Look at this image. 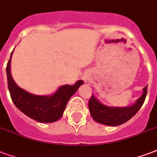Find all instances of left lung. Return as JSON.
I'll return each mask as SVG.
<instances>
[{
    "instance_id": "8db88e82",
    "label": "left lung",
    "mask_w": 157,
    "mask_h": 157,
    "mask_svg": "<svg viewBox=\"0 0 157 157\" xmlns=\"http://www.w3.org/2000/svg\"><path fill=\"white\" fill-rule=\"evenodd\" d=\"M147 93V86L143 88L141 96L128 107H109L98 101L94 95H92L88 102V108L94 121L107 126H119L130 120L143 105Z\"/></svg>"
}]
</instances>
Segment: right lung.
I'll list each match as a JSON object with an SVG mask.
<instances>
[{"label": "right lung", "instance_id": "right-lung-1", "mask_svg": "<svg viewBox=\"0 0 157 157\" xmlns=\"http://www.w3.org/2000/svg\"><path fill=\"white\" fill-rule=\"evenodd\" d=\"M14 51V49H13ZM11 52L6 66L7 82L12 102L19 110L27 117L40 122H54L63 116L69 98L74 95L83 81L78 80L74 85L60 86L51 95H35L20 88L13 79L10 73Z\"/></svg>", "mask_w": 157, "mask_h": 157}]
</instances>
